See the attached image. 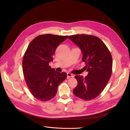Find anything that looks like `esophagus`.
<instances>
[{"label": "esophagus", "mask_w": 130, "mask_h": 130, "mask_svg": "<svg viewBox=\"0 0 130 130\" xmlns=\"http://www.w3.org/2000/svg\"><path fill=\"white\" fill-rule=\"evenodd\" d=\"M74 77V75L71 73H67V78H70V77Z\"/></svg>", "instance_id": "1"}]
</instances>
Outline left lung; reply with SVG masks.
<instances>
[{"instance_id":"1","label":"left lung","mask_w":130,"mask_h":130,"mask_svg":"<svg viewBox=\"0 0 130 130\" xmlns=\"http://www.w3.org/2000/svg\"><path fill=\"white\" fill-rule=\"evenodd\" d=\"M83 54L86 76L76 75L77 85L73 90L76 96L85 101L98 96L103 91L112 72V58L107 47L98 37L85 34L70 36Z\"/></svg>"}]
</instances>
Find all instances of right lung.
Wrapping results in <instances>:
<instances>
[{"label": "right lung", "instance_id": "add662e5", "mask_svg": "<svg viewBox=\"0 0 130 130\" xmlns=\"http://www.w3.org/2000/svg\"><path fill=\"white\" fill-rule=\"evenodd\" d=\"M68 36L41 35L29 44L23 60V70L26 84L31 94L37 100L47 101L55 96L59 84L67 74L51 69L56 48Z\"/></svg>", "mask_w": 130, "mask_h": 130}]
</instances>
